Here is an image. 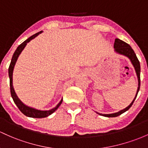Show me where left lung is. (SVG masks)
<instances>
[{"instance_id":"1","label":"left lung","mask_w":148,"mask_h":148,"mask_svg":"<svg viewBox=\"0 0 148 148\" xmlns=\"http://www.w3.org/2000/svg\"><path fill=\"white\" fill-rule=\"evenodd\" d=\"M114 48V51H115L116 53L128 57V58L130 59V61H131L132 64H133V67L135 68V71H136V75H137L138 80V87L137 92H136V97H135V98L133 99V101L131 103L130 105H128L126 108H125L124 109H122V110L119 111V112L116 113H114V114H99V113L97 112L98 114H99V115L103 116H106V117L118 116L121 115V114H123V113H124L125 112H126V111H128V109L131 108V106L133 105V102H134L135 99H136V97H137L138 92H139L140 86V62L138 61L134 51L133 50V49L131 48V46H130L129 44H128L127 43H125V42H123V41L121 40V39H115Z\"/></svg>"}]
</instances>
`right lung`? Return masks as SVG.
<instances>
[{
    "mask_svg": "<svg viewBox=\"0 0 148 148\" xmlns=\"http://www.w3.org/2000/svg\"><path fill=\"white\" fill-rule=\"evenodd\" d=\"M42 32V31L36 33L34 35L31 36L29 38H28L27 40H25V42L22 43L20 45L18 46L16 50H15V53H13V56L12 57V60H11L10 66L8 68V74H9V77H10V94L11 97H12V99H13L14 102L16 104V106L18 107V109H20V112L23 113V114H25V116L28 117H32V118H44V117H47L48 116L51 115V114H53V112L59 107V106L61 105V104L63 101V99L61 100L59 103L57 104V106L56 107L53 108L52 109L49 111H41L38 110V109H35L34 108L29 107V106H26L25 104H24L20 99L17 97L16 94L15 92V90H14L13 86H12V72H13L14 66H15V63H16L17 58L19 57L21 52L23 51L24 48L25 47V46L27 45L28 42H29L32 39H34L36 36L39 35V34Z\"/></svg>",
    "mask_w": 148,
    "mask_h": 148,
    "instance_id": "add662e5",
    "label": "right lung"
}]
</instances>
